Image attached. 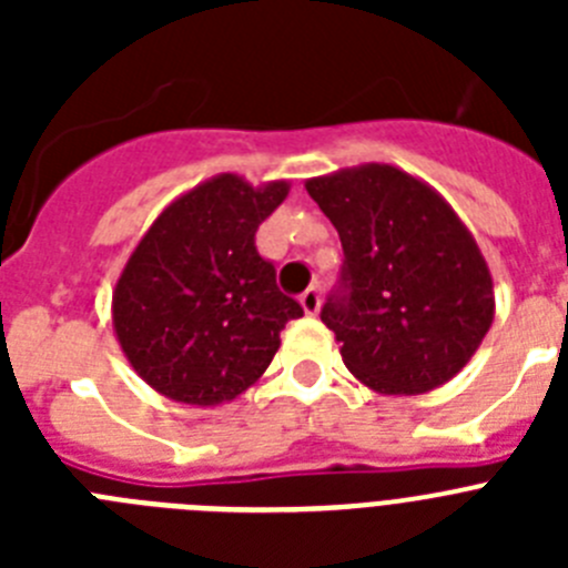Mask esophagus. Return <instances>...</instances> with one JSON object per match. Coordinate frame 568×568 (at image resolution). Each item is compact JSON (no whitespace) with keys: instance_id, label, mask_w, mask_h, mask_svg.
<instances>
[{"instance_id":"esophagus-1","label":"esophagus","mask_w":568,"mask_h":568,"mask_svg":"<svg viewBox=\"0 0 568 568\" xmlns=\"http://www.w3.org/2000/svg\"><path fill=\"white\" fill-rule=\"evenodd\" d=\"M298 301H301V310H304V313H307V315H315L321 310V293L315 287L304 290Z\"/></svg>"}]
</instances>
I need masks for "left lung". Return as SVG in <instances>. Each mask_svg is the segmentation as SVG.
Listing matches in <instances>:
<instances>
[{"label": "left lung", "mask_w": 568, "mask_h": 568, "mask_svg": "<svg viewBox=\"0 0 568 568\" xmlns=\"http://www.w3.org/2000/svg\"><path fill=\"white\" fill-rule=\"evenodd\" d=\"M338 230L344 295L321 310L346 369L381 395H424L478 353L495 284L475 235L444 195L395 164L304 182Z\"/></svg>", "instance_id": "1"}]
</instances>
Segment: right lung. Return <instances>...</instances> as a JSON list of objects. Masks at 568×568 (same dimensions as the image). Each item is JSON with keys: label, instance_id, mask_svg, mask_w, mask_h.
Returning <instances> with one entry per match:
<instances>
[{"label": "right lung", "instance_id": "add662e5", "mask_svg": "<svg viewBox=\"0 0 568 568\" xmlns=\"http://www.w3.org/2000/svg\"><path fill=\"white\" fill-rule=\"evenodd\" d=\"M290 182L235 173L195 184L155 215L113 290V333L135 375L187 406L239 398L270 366L298 301L275 287L255 230Z\"/></svg>", "mask_w": 568, "mask_h": 568}]
</instances>
